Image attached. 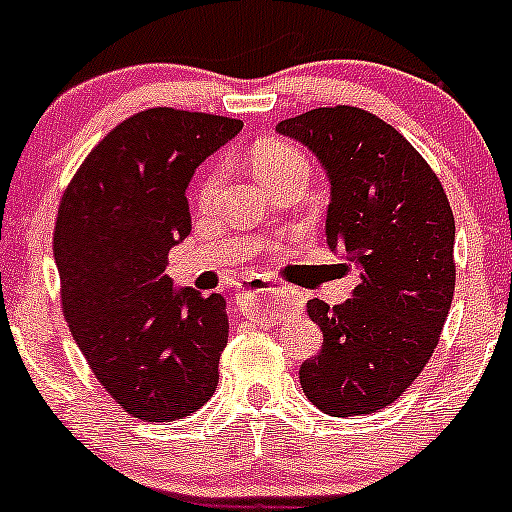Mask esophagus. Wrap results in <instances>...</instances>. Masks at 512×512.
Returning a JSON list of instances; mask_svg holds the SVG:
<instances>
[{"label":"esophagus","mask_w":512,"mask_h":512,"mask_svg":"<svg viewBox=\"0 0 512 512\" xmlns=\"http://www.w3.org/2000/svg\"><path fill=\"white\" fill-rule=\"evenodd\" d=\"M279 287L266 277H248L243 284L241 295H238V305H246V300H253L256 295H277Z\"/></svg>","instance_id":"34e87169"}]
</instances>
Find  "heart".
I'll use <instances>...</instances> for the list:
<instances>
[{"label": "heart", "mask_w": 512, "mask_h": 512, "mask_svg": "<svg viewBox=\"0 0 512 512\" xmlns=\"http://www.w3.org/2000/svg\"><path fill=\"white\" fill-rule=\"evenodd\" d=\"M300 166H307L305 156H302L295 146H289L287 140L271 138L253 148V169H256V174H259L264 182H271V179L282 176L284 171L300 169ZM220 179H223V176H220L217 169L212 171V174H207V179L200 187L202 202H210L212 197H215L217 187H220Z\"/></svg>", "instance_id": "b5f03b06"}]
</instances>
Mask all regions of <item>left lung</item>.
I'll use <instances>...</instances> for the list:
<instances>
[{
    "mask_svg": "<svg viewBox=\"0 0 512 512\" xmlns=\"http://www.w3.org/2000/svg\"><path fill=\"white\" fill-rule=\"evenodd\" d=\"M277 130L323 164L328 246L361 271L343 305L307 302L323 348L300 366L302 392L333 418L377 413L438 346L454 300V212L425 158L372 112L318 107Z\"/></svg>",
    "mask_w": 512,
    "mask_h": 512,
    "instance_id": "8db88e82",
    "label": "left lung"
}]
</instances>
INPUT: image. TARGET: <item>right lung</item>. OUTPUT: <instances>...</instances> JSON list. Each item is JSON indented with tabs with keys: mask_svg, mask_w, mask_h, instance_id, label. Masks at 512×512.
Segmentation results:
<instances>
[{
	"mask_svg": "<svg viewBox=\"0 0 512 512\" xmlns=\"http://www.w3.org/2000/svg\"><path fill=\"white\" fill-rule=\"evenodd\" d=\"M243 122L153 107L99 140L58 205L53 256L63 315L112 400L171 423L217 387L228 343L223 295L176 289L169 251L192 230L187 187Z\"/></svg>",
	"mask_w": 512,
	"mask_h": 512,
	"instance_id": "obj_1",
	"label": "right lung"
}]
</instances>
